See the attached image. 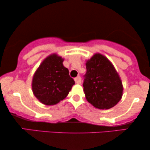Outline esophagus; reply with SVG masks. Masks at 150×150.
<instances>
[{
	"label": "esophagus",
	"mask_w": 150,
	"mask_h": 150,
	"mask_svg": "<svg viewBox=\"0 0 150 150\" xmlns=\"http://www.w3.org/2000/svg\"><path fill=\"white\" fill-rule=\"evenodd\" d=\"M75 83H76V84H81V79L80 76H77V77H75Z\"/></svg>",
	"instance_id": "obj_1"
}]
</instances>
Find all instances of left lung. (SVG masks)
I'll return each mask as SVG.
<instances>
[{
	"label": "left lung",
	"mask_w": 150,
	"mask_h": 150,
	"mask_svg": "<svg viewBox=\"0 0 150 150\" xmlns=\"http://www.w3.org/2000/svg\"><path fill=\"white\" fill-rule=\"evenodd\" d=\"M86 66L83 87L87 101L100 109L116 105L122 98L123 86L113 64L97 53L86 62Z\"/></svg>",
	"instance_id": "1"
}]
</instances>
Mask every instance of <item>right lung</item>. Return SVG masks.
Masks as SVG:
<instances>
[{
	"instance_id": "1",
	"label": "right lung",
	"mask_w": 150,
	"mask_h": 150,
	"mask_svg": "<svg viewBox=\"0 0 150 150\" xmlns=\"http://www.w3.org/2000/svg\"><path fill=\"white\" fill-rule=\"evenodd\" d=\"M64 59L52 54L43 60L33 76L35 97L45 105H54L68 96L75 81L63 65Z\"/></svg>"
}]
</instances>
